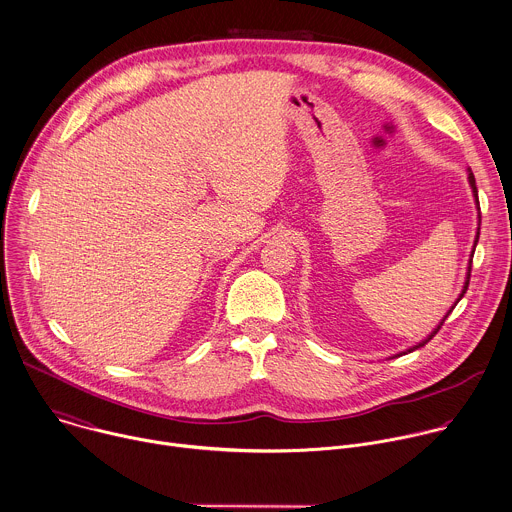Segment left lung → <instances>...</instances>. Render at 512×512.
Masks as SVG:
<instances>
[{"mask_svg":"<svg viewBox=\"0 0 512 512\" xmlns=\"http://www.w3.org/2000/svg\"><path fill=\"white\" fill-rule=\"evenodd\" d=\"M466 173H468V185H470V189H472V197H474V205H476V211H478V227H476V237H474V245H472V253H470V257H472V255H474V249H476V243H478V235H480V205H478V189H476V181H474V175H472V170H470V168H468V170H466ZM470 267H472V259H470V261H468V267H466V279H464V285H462V291H460V295H458V299H456V301H454V305H452V307H450V309H448V311H446V315H444V317H442V319H440V323H438V325H436V327H434V329H432V331H430V333H428V335H426V337H424V339H420V342H418V344H416V346H412V348H408V350H404V352H400V354H396V356H394V358H400V356H406V354H410V352H414V350H418V348H422V346H424V344H428V342H430V339H432V337H434V335H436V333H438V329H440V327H442V323H444V321H446V317H448V315H450V311H452V309H454V307H456V303H458V301H460V299H462V297H464V293H466V289H468V281H470Z\"/></svg>","mask_w":512,"mask_h":512,"instance_id":"obj_1","label":"left lung"}]
</instances>
